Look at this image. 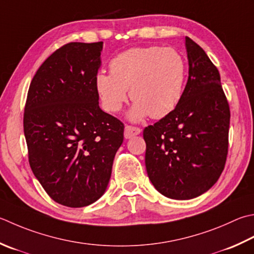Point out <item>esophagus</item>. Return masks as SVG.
<instances>
[{
	"instance_id": "esophagus-1",
	"label": "esophagus",
	"mask_w": 254,
	"mask_h": 254,
	"mask_svg": "<svg viewBox=\"0 0 254 254\" xmlns=\"http://www.w3.org/2000/svg\"><path fill=\"white\" fill-rule=\"evenodd\" d=\"M140 133H141V128L137 127L127 126L126 128H124V137L126 138H131L132 136L138 135Z\"/></svg>"
}]
</instances>
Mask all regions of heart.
<instances>
[{
	"label": "heart",
	"instance_id": "b5f03b06",
	"mask_svg": "<svg viewBox=\"0 0 254 254\" xmlns=\"http://www.w3.org/2000/svg\"><path fill=\"white\" fill-rule=\"evenodd\" d=\"M111 73L100 71L94 79L106 110L118 112L127 99V89L135 102L130 119H160L181 102L187 77V62L173 47H134L113 57Z\"/></svg>",
	"mask_w": 254,
	"mask_h": 254
}]
</instances>
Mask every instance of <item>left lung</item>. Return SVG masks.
Returning <instances> with one entry per match:
<instances>
[{
  "label": "left lung",
  "instance_id": "1",
  "mask_svg": "<svg viewBox=\"0 0 254 254\" xmlns=\"http://www.w3.org/2000/svg\"><path fill=\"white\" fill-rule=\"evenodd\" d=\"M190 71L175 110L143 131L148 178L162 195L191 199L215 185L225 168L230 109L220 73L186 37Z\"/></svg>",
  "mask_w": 254,
  "mask_h": 254
}]
</instances>
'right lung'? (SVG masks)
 I'll return each instance as SVG.
<instances>
[{
  "mask_svg": "<svg viewBox=\"0 0 254 254\" xmlns=\"http://www.w3.org/2000/svg\"><path fill=\"white\" fill-rule=\"evenodd\" d=\"M102 45L58 48L35 73L25 103L29 165L48 196L71 208L103 195L123 142L124 124L99 107Z\"/></svg>",
  "mask_w": 254,
  "mask_h": 254,
  "instance_id": "right-lung-1",
  "label": "right lung"
}]
</instances>
